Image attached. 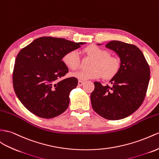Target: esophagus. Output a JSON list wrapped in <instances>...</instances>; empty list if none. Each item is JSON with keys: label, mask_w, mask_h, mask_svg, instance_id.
I'll return each mask as SVG.
<instances>
[{"label": "esophagus", "mask_w": 159, "mask_h": 159, "mask_svg": "<svg viewBox=\"0 0 159 159\" xmlns=\"http://www.w3.org/2000/svg\"><path fill=\"white\" fill-rule=\"evenodd\" d=\"M84 84V82L83 81H81V80H79L78 82V85L79 86H82V85Z\"/></svg>", "instance_id": "34e87169"}]
</instances>
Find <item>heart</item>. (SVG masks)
<instances>
[{
	"mask_svg": "<svg viewBox=\"0 0 159 159\" xmlns=\"http://www.w3.org/2000/svg\"><path fill=\"white\" fill-rule=\"evenodd\" d=\"M82 53L86 56L93 58L90 65L91 70L77 72L73 76L79 80L96 79L102 77L104 80L113 79L120 68V60L118 58L110 56L107 50L90 45L83 49ZM63 63L72 70H78L80 67V60L78 52L71 50L65 54L62 58Z\"/></svg>",
	"mask_w": 159,
	"mask_h": 159,
	"instance_id": "obj_1",
	"label": "heart"
}]
</instances>
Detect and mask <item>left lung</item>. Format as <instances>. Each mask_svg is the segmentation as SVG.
I'll return each mask as SVG.
<instances>
[{
  "mask_svg": "<svg viewBox=\"0 0 159 159\" xmlns=\"http://www.w3.org/2000/svg\"><path fill=\"white\" fill-rule=\"evenodd\" d=\"M105 47L119 56L120 68L109 81L110 86L94 83L95 89L91 94V105L101 117L118 120L132 114L143 103L150 71L143 53L135 45L111 41Z\"/></svg>",
  "mask_w": 159,
  "mask_h": 159,
  "instance_id": "obj_1",
  "label": "left lung"
}]
</instances>
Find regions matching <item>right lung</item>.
<instances>
[{"mask_svg": "<svg viewBox=\"0 0 159 159\" xmlns=\"http://www.w3.org/2000/svg\"><path fill=\"white\" fill-rule=\"evenodd\" d=\"M84 43L42 37L19 52L13 72V88L19 101L31 113L49 119L66 110L69 94L76 87L78 80L75 77L62 79L68 72L62 59L68 52Z\"/></svg>", "mask_w": 159, "mask_h": 159, "instance_id": "right-lung-1", "label": "right lung"}]
</instances>
